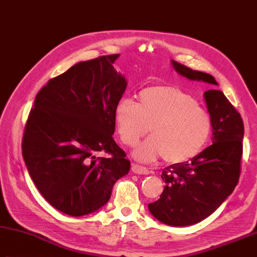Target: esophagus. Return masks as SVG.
Masks as SVG:
<instances>
[{"instance_id":"34e87169","label":"esophagus","mask_w":257,"mask_h":257,"mask_svg":"<svg viewBox=\"0 0 257 257\" xmlns=\"http://www.w3.org/2000/svg\"><path fill=\"white\" fill-rule=\"evenodd\" d=\"M132 172L134 174H141V175H149L151 172L148 168L143 167V166H140L138 164H133L132 165Z\"/></svg>"}]
</instances>
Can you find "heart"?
<instances>
[{"label":"heart","mask_w":257,"mask_h":257,"mask_svg":"<svg viewBox=\"0 0 257 257\" xmlns=\"http://www.w3.org/2000/svg\"><path fill=\"white\" fill-rule=\"evenodd\" d=\"M116 131L128 147L149 131L152 136L134 150L140 161L164 157L168 164H183L200 154L212 133L209 112L194 97L174 85L158 84L138 93V102L120 99L114 111Z\"/></svg>","instance_id":"heart-1"}]
</instances>
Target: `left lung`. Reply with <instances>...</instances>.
I'll list each match as a JSON object with an SVG mask.
<instances>
[{"mask_svg": "<svg viewBox=\"0 0 257 257\" xmlns=\"http://www.w3.org/2000/svg\"><path fill=\"white\" fill-rule=\"evenodd\" d=\"M179 74L217 85L212 75L173 61ZM204 98L212 120L213 143L191 161L164 169V192L148 205L159 221L174 227L195 224L208 218L231 194L240 176L244 123L222 91L211 89Z\"/></svg>", "mask_w": 257, "mask_h": 257, "instance_id": "left-lung-1", "label": "left lung"}]
</instances>
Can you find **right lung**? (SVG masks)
<instances>
[{
    "label": "right lung",
    "mask_w": 257,
    "mask_h": 257,
    "mask_svg": "<svg viewBox=\"0 0 257 257\" xmlns=\"http://www.w3.org/2000/svg\"><path fill=\"white\" fill-rule=\"evenodd\" d=\"M119 54L80 62L36 94L22 138V156L45 200L81 217L110 199L131 163L116 145L114 111L126 80L114 69ZM102 152L107 157H97Z\"/></svg>",
    "instance_id": "right-lung-1"
}]
</instances>
